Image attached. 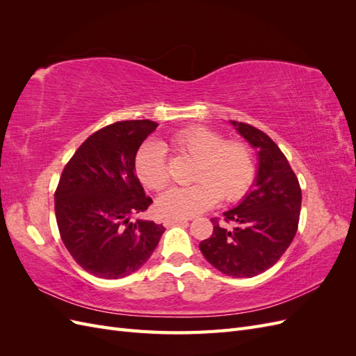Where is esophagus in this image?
Segmentation results:
<instances>
[{
	"label": "esophagus",
	"instance_id": "obj_1",
	"mask_svg": "<svg viewBox=\"0 0 356 356\" xmlns=\"http://www.w3.org/2000/svg\"><path fill=\"white\" fill-rule=\"evenodd\" d=\"M188 218H165L163 224L166 227H170V225H175V224H182V222H188Z\"/></svg>",
	"mask_w": 356,
	"mask_h": 356
}]
</instances>
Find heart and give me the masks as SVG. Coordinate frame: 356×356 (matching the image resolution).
<instances>
[{"mask_svg": "<svg viewBox=\"0 0 356 356\" xmlns=\"http://www.w3.org/2000/svg\"><path fill=\"white\" fill-rule=\"evenodd\" d=\"M177 153L196 160L191 187L172 188L157 200L161 215L187 218L212 208L222 200H239L255 178V157L251 147L242 141H224L220 132L203 126L181 129L170 136ZM135 170L139 181L149 190H163L170 179L165 149L147 143L138 149Z\"/></svg>", "mask_w": 356, "mask_h": 356, "instance_id": "1", "label": "heart"}]
</instances>
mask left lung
Listing matches in <instances>:
<instances>
[{"label": "left lung", "instance_id": "1", "mask_svg": "<svg viewBox=\"0 0 356 356\" xmlns=\"http://www.w3.org/2000/svg\"><path fill=\"white\" fill-rule=\"evenodd\" d=\"M232 124L258 149L257 178L238 207L224 212L225 222L212 218L211 238L199 243L204 258L227 276L252 277L266 272L284 255L298 229L301 188L285 154L273 139L248 123Z\"/></svg>", "mask_w": 356, "mask_h": 356}]
</instances>
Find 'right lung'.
I'll return each instance as SVG.
<instances>
[{"label":"right lung","instance_id":"right-lung-1","mask_svg":"<svg viewBox=\"0 0 356 356\" xmlns=\"http://www.w3.org/2000/svg\"><path fill=\"white\" fill-rule=\"evenodd\" d=\"M157 126L152 120L105 126L86 139L62 170L55 191L60 239L75 263L93 276L134 273L165 232L161 224L131 220L153 203L135 174V157Z\"/></svg>","mask_w":356,"mask_h":356}]
</instances>
